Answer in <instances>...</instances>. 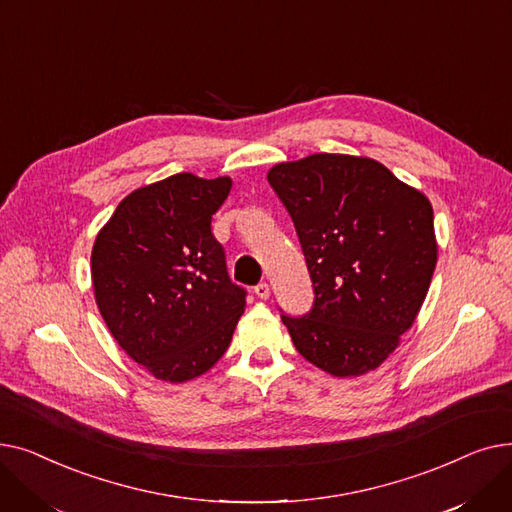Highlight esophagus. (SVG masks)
<instances>
[{
	"label": "esophagus",
	"instance_id": "34e87169",
	"mask_svg": "<svg viewBox=\"0 0 512 512\" xmlns=\"http://www.w3.org/2000/svg\"><path fill=\"white\" fill-rule=\"evenodd\" d=\"M255 294H257V297H259V299L267 301V299H270V294H272V290H270V286H267L265 282H261V284H257V286H255Z\"/></svg>",
	"mask_w": 512,
	"mask_h": 512
}]
</instances>
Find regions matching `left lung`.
Returning <instances> with one entry per match:
<instances>
[{"mask_svg": "<svg viewBox=\"0 0 512 512\" xmlns=\"http://www.w3.org/2000/svg\"><path fill=\"white\" fill-rule=\"evenodd\" d=\"M267 182L297 228L315 288L307 315H282L294 346L334 378L378 369L415 324L432 284V203L363 155L282 161Z\"/></svg>", "mask_w": 512, "mask_h": 512, "instance_id": "left-lung-1", "label": "left lung"}]
</instances>
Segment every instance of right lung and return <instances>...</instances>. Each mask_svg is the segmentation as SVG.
Returning a JSON list of instances; mask_svg holds the SVG:
<instances>
[{
	"mask_svg": "<svg viewBox=\"0 0 512 512\" xmlns=\"http://www.w3.org/2000/svg\"><path fill=\"white\" fill-rule=\"evenodd\" d=\"M232 178L180 172L145 184L112 213L91 251L97 309L122 351L155 380L182 384L222 359L245 290L230 282L211 215Z\"/></svg>",
	"mask_w": 512,
	"mask_h": 512,
	"instance_id": "right-lung-1",
	"label": "right lung"
}]
</instances>
